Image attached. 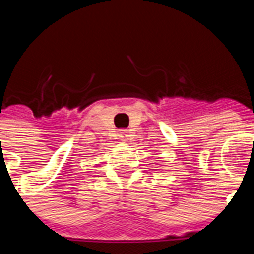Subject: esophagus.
I'll return each instance as SVG.
<instances>
[{"instance_id":"1","label":"esophagus","mask_w":254,"mask_h":254,"mask_svg":"<svg viewBox=\"0 0 254 254\" xmlns=\"http://www.w3.org/2000/svg\"><path fill=\"white\" fill-rule=\"evenodd\" d=\"M120 137L122 138L123 141L127 140V137H128V134H127V131H120Z\"/></svg>"}]
</instances>
